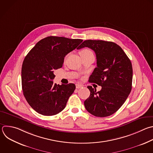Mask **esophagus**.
I'll return each mask as SVG.
<instances>
[{
  "label": "esophagus",
  "mask_w": 153,
  "mask_h": 153,
  "mask_svg": "<svg viewBox=\"0 0 153 153\" xmlns=\"http://www.w3.org/2000/svg\"><path fill=\"white\" fill-rule=\"evenodd\" d=\"M76 87L77 89H79V88H81L83 87V86L82 85H79V84H76Z\"/></svg>",
  "instance_id": "34e87169"
}]
</instances>
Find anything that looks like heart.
Listing matches in <instances>:
<instances>
[{"instance_id": "heart-1", "label": "heart", "mask_w": 153, "mask_h": 153, "mask_svg": "<svg viewBox=\"0 0 153 153\" xmlns=\"http://www.w3.org/2000/svg\"><path fill=\"white\" fill-rule=\"evenodd\" d=\"M90 53H92L88 49H83L80 52V56H83V55H86L90 54Z\"/></svg>"}]
</instances>
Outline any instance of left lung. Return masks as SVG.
Returning a JSON list of instances; mask_svg holds the SVG:
<instances>
[{
  "label": "left lung",
  "mask_w": 153,
  "mask_h": 153,
  "mask_svg": "<svg viewBox=\"0 0 153 153\" xmlns=\"http://www.w3.org/2000/svg\"><path fill=\"white\" fill-rule=\"evenodd\" d=\"M91 48L95 53L97 67L89 82L101 87L97 92L88 86L91 93L85 101L86 109L98 117L115 113L124 103L132 88L133 68L130 60L120 46L103 40H85L78 49Z\"/></svg>",
  "instance_id": "left-lung-1"
}]
</instances>
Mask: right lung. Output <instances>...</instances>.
I'll use <instances>...</instances> for the list:
<instances>
[{
	"label": "right lung",
	"instance_id": "add662e5",
	"mask_svg": "<svg viewBox=\"0 0 153 153\" xmlns=\"http://www.w3.org/2000/svg\"><path fill=\"white\" fill-rule=\"evenodd\" d=\"M83 41L50 36L38 41L25 57L22 68L23 95L31 108L45 116L64 109L76 89L73 83H53L54 71L62 67L64 57Z\"/></svg>",
	"mask_w": 153,
	"mask_h": 153
}]
</instances>
